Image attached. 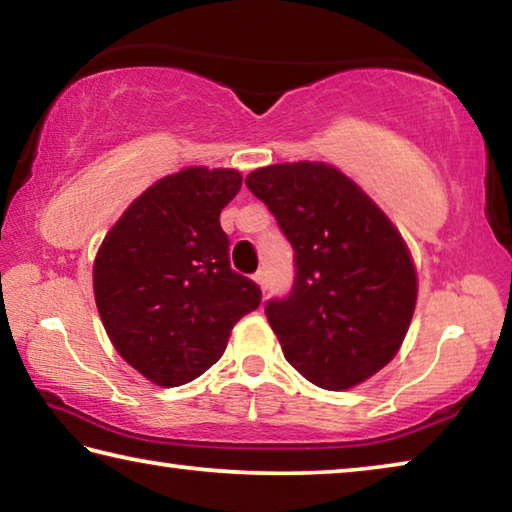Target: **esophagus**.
Instances as JSON below:
<instances>
[{
    "instance_id": "obj_1",
    "label": "esophagus",
    "mask_w": 512,
    "mask_h": 512,
    "mask_svg": "<svg viewBox=\"0 0 512 512\" xmlns=\"http://www.w3.org/2000/svg\"><path fill=\"white\" fill-rule=\"evenodd\" d=\"M253 280L257 282V287H259V291H262V293H266V289H268V277H266V273H264V271H259V273H255V275H253Z\"/></svg>"
}]
</instances>
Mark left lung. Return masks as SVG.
I'll list each match as a JSON object with an SVG mask.
<instances>
[{
  "label": "left lung",
  "mask_w": 512,
  "mask_h": 512,
  "mask_svg": "<svg viewBox=\"0 0 512 512\" xmlns=\"http://www.w3.org/2000/svg\"><path fill=\"white\" fill-rule=\"evenodd\" d=\"M246 185L296 250L291 293L266 302L284 359L327 391L361 384L395 357L413 318L418 275L402 235L332 164H271Z\"/></svg>",
  "instance_id": "obj_1"
}]
</instances>
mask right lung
<instances>
[{"label":"right lung","instance_id":"1","mask_svg":"<svg viewBox=\"0 0 512 512\" xmlns=\"http://www.w3.org/2000/svg\"><path fill=\"white\" fill-rule=\"evenodd\" d=\"M237 169L164 176L119 216L94 259V300L115 350L153 384H187L214 366L262 291L230 268L219 214Z\"/></svg>","mask_w":512,"mask_h":512}]
</instances>
